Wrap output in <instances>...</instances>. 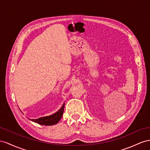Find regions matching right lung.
<instances>
[{
    "instance_id": "obj_1",
    "label": "right lung",
    "mask_w": 150,
    "mask_h": 150,
    "mask_svg": "<svg viewBox=\"0 0 150 150\" xmlns=\"http://www.w3.org/2000/svg\"><path fill=\"white\" fill-rule=\"evenodd\" d=\"M64 103H63V106H61V108L57 111V112L54 113L51 115L47 117H40L37 119H30V120L32 122H34L40 125H55L59 122L60 119L62 117V115L63 114L64 112Z\"/></svg>"
}]
</instances>
